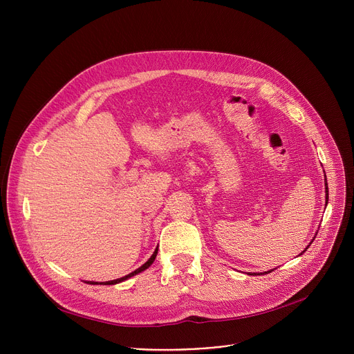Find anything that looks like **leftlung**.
Here are the masks:
<instances>
[{"mask_svg":"<svg viewBox=\"0 0 354 354\" xmlns=\"http://www.w3.org/2000/svg\"><path fill=\"white\" fill-rule=\"evenodd\" d=\"M327 203H328V188H327V180H326V207H327ZM315 235H317V234H315ZM314 238H315V236H314ZM314 238H313V239H314ZM311 243H313V241H311ZM308 247H310V245H307V248H308ZM307 248H306L300 255H303V254L307 251ZM271 271H272V270H271ZM271 271H267V274L271 272Z\"/></svg>","mask_w":354,"mask_h":354,"instance_id":"left-lung-1","label":"left lung"}]
</instances>
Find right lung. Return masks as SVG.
Instances as JSON below:
<instances>
[{"label": "right lung", "instance_id": "obj_1", "mask_svg": "<svg viewBox=\"0 0 354 354\" xmlns=\"http://www.w3.org/2000/svg\"><path fill=\"white\" fill-rule=\"evenodd\" d=\"M156 255H158V247H156V250H155V252L151 255V258L147 259V261L143 264V266H140L138 270H135L133 272H130V274H127V275H124V277H120V278H118V280H111V281H104V283H97V281H87V284H103V286H111V284H119V283H122V281H126L127 278H130V277H135L136 274H139V272H142V271H145V270H147L149 267H151L152 264H153V261H155V258H156Z\"/></svg>", "mask_w": 354, "mask_h": 354}]
</instances>
